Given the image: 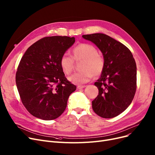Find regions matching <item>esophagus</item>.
Segmentation results:
<instances>
[{"mask_svg":"<svg viewBox=\"0 0 155 155\" xmlns=\"http://www.w3.org/2000/svg\"><path fill=\"white\" fill-rule=\"evenodd\" d=\"M86 87L85 85H78V86H77V88H78V89H80L84 88V87Z\"/></svg>","mask_w":155,"mask_h":155,"instance_id":"obj_1","label":"esophagus"}]
</instances>
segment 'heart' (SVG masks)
<instances>
[{"label":"heart","mask_w":155,"mask_h":155,"mask_svg":"<svg viewBox=\"0 0 155 155\" xmlns=\"http://www.w3.org/2000/svg\"><path fill=\"white\" fill-rule=\"evenodd\" d=\"M73 54L65 52L59 60L60 66L63 71L69 75L75 67V61L83 62L80 66L82 71L72 74L68 80L75 84H83L88 82L94 76H99L104 69L105 60L104 57L98 53V51L93 45L83 43L77 45L73 49Z\"/></svg>","instance_id":"heart-1"}]
</instances>
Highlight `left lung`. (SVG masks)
Instances as JSON below:
<instances>
[{
  "mask_svg": "<svg viewBox=\"0 0 155 155\" xmlns=\"http://www.w3.org/2000/svg\"><path fill=\"white\" fill-rule=\"evenodd\" d=\"M97 45L105 60L104 69L94 83L99 94L92 101L97 115L111 118L119 115L132 103L137 88V68L127 47L103 33L84 35Z\"/></svg>",
  "mask_w": 155,
  "mask_h": 155,
  "instance_id": "1",
  "label": "left lung"
}]
</instances>
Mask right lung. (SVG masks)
<instances>
[{
    "instance_id": "add662e5",
    "label": "right lung",
    "mask_w": 155,
    "mask_h": 155,
    "mask_svg": "<svg viewBox=\"0 0 155 155\" xmlns=\"http://www.w3.org/2000/svg\"><path fill=\"white\" fill-rule=\"evenodd\" d=\"M75 39L67 36L42 38L29 47L21 58L16 83L23 104L33 116L52 120L64 111L77 87L66 78L59 60Z\"/></svg>"
}]
</instances>
